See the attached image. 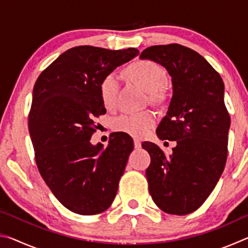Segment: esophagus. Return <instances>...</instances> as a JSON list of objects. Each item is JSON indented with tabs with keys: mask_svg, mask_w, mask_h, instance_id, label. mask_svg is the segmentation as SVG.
<instances>
[{
	"mask_svg": "<svg viewBox=\"0 0 248 248\" xmlns=\"http://www.w3.org/2000/svg\"><path fill=\"white\" fill-rule=\"evenodd\" d=\"M133 143H134V148H136V149L139 150L141 148V141L139 139H134Z\"/></svg>",
	"mask_w": 248,
	"mask_h": 248,
	"instance_id": "34e87169",
	"label": "esophagus"
}]
</instances>
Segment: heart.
<instances>
[{
  "instance_id": "heart-1",
  "label": "heart",
  "mask_w": 248,
  "mask_h": 248,
  "mask_svg": "<svg viewBox=\"0 0 248 248\" xmlns=\"http://www.w3.org/2000/svg\"><path fill=\"white\" fill-rule=\"evenodd\" d=\"M127 73L134 82L153 95L166 82L165 70L152 61L142 60L134 62L127 69ZM119 92V77L115 72L107 73L99 83V94L104 106L115 107ZM155 124V116L151 111L125 114L115 120L114 127L117 131L128 133L133 137H143Z\"/></svg>"
}]
</instances>
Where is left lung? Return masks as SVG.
I'll return each instance as SVG.
<instances>
[{"instance_id":"obj_1","label":"left lung","mask_w":248,"mask_h":248,"mask_svg":"<svg viewBox=\"0 0 248 248\" xmlns=\"http://www.w3.org/2000/svg\"><path fill=\"white\" fill-rule=\"evenodd\" d=\"M140 58L164 66L173 85L169 110L156 129L159 139L176 142L173 154L142 143L151 156L145 171L150 195L164 212L188 215L204 202L225 167L231 119L224 83L202 56L182 45L152 46Z\"/></svg>"}]
</instances>
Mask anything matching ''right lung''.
Returning a JSON list of instances; mask_svg holds the SVG:
<instances>
[{
	"mask_svg": "<svg viewBox=\"0 0 248 248\" xmlns=\"http://www.w3.org/2000/svg\"><path fill=\"white\" fill-rule=\"evenodd\" d=\"M139 50L74 47L37 78L28 128L36 163L54 197L70 211L98 215L114 201L133 150L124 132L110 134L106 149L93 145L95 119L106 114L99 83L107 73L137 57Z\"/></svg>",
	"mask_w": 248,
	"mask_h": 248,
	"instance_id": "obj_1",
	"label": "right lung"
}]
</instances>
